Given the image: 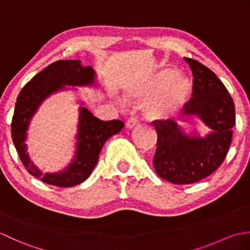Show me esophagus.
<instances>
[{"label": "esophagus", "mask_w": 250, "mask_h": 250, "mask_svg": "<svg viewBox=\"0 0 250 250\" xmlns=\"http://www.w3.org/2000/svg\"><path fill=\"white\" fill-rule=\"evenodd\" d=\"M137 125H139V124H137V120L135 118H133V117H131V118L128 120V122H126L125 125H126V128L131 130V129L135 128Z\"/></svg>", "instance_id": "esophagus-1"}]
</instances>
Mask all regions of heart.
Returning <instances> with one entry per match:
<instances>
[{
    "mask_svg": "<svg viewBox=\"0 0 250 250\" xmlns=\"http://www.w3.org/2000/svg\"><path fill=\"white\" fill-rule=\"evenodd\" d=\"M192 83L184 74L172 67L151 70L129 84L125 97L144 101V116L150 121L169 119L182 109L190 98Z\"/></svg>",
    "mask_w": 250,
    "mask_h": 250,
    "instance_id": "b5f03b06",
    "label": "heart"
}]
</instances>
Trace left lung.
<instances>
[{
  "mask_svg": "<svg viewBox=\"0 0 250 250\" xmlns=\"http://www.w3.org/2000/svg\"><path fill=\"white\" fill-rule=\"evenodd\" d=\"M193 74L192 98L185 104L180 121L200 119L209 129L201 135L173 120L156 121L158 134L153 167L161 178L177 185L192 184L215 172L229 150L235 108L231 95L214 72L188 59Z\"/></svg>",
  "mask_w": 250,
  "mask_h": 250,
  "instance_id": "1",
  "label": "left lung"
}]
</instances>
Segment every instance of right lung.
I'll use <instances>...</instances> for the list:
<instances>
[{
  "mask_svg": "<svg viewBox=\"0 0 250 250\" xmlns=\"http://www.w3.org/2000/svg\"><path fill=\"white\" fill-rule=\"evenodd\" d=\"M70 87L101 88L92 66H84L81 60H60L51 63L21 89L15 105L12 137L20 160L31 175L58 187H73L84 182L95 167L100 152L109 137L119 133L125 124L121 120L102 121L90 111L81 99L78 107L77 133L74 156L61 171L44 173L32 162L26 146L31 121L45 101L61 91L77 92Z\"/></svg>",
  "mask_w": 250,
  "mask_h": 250,
  "instance_id": "1",
  "label": "right lung"
}]
</instances>
